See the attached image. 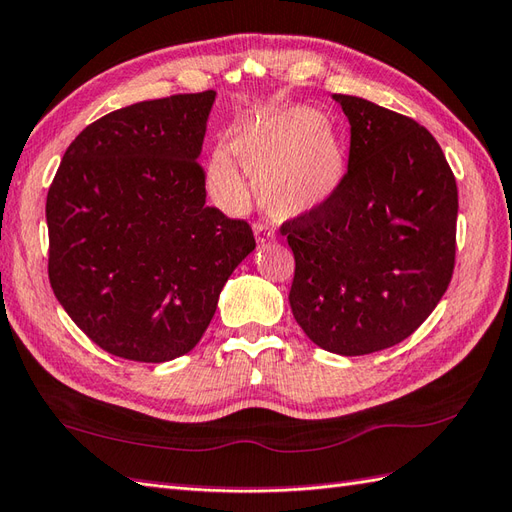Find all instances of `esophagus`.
<instances>
[{"label":"esophagus","mask_w":512,"mask_h":512,"mask_svg":"<svg viewBox=\"0 0 512 512\" xmlns=\"http://www.w3.org/2000/svg\"><path fill=\"white\" fill-rule=\"evenodd\" d=\"M255 237H257V244H266L268 240H275V233H272L268 227H264V224H257Z\"/></svg>","instance_id":"obj_1"}]
</instances>
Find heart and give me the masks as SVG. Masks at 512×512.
I'll return each instance as SVG.
<instances>
[{
	"label": "heart",
	"instance_id": "1",
	"mask_svg": "<svg viewBox=\"0 0 512 512\" xmlns=\"http://www.w3.org/2000/svg\"><path fill=\"white\" fill-rule=\"evenodd\" d=\"M231 152L257 185L272 218L294 220L323 209L347 174V150L325 117L303 106L259 115L231 135ZM207 183L220 205L240 209L248 185L227 150L209 161Z\"/></svg>",
	"mask_w": 512,
	"mask_h": 512
}]
</instances>
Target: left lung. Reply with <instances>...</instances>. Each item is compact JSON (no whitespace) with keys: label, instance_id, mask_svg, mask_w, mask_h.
Wrapping results in <instances>:
<instances>
[{"label":"left lung","instance_id":"obj_1","mask_svg":"<svg viewBox=\"0 0 512 512\" xmlns=\"http://www.w3.org/2000/svg\"><path fill=\"white\" fill-rule=\"evenodd\" d=\"M351 124L349 170L316 213L281 224L290 307L320 349L366 355L421 327L454 275L458 187L427 128L334 93Z\"/></svg>","mask_w":512,"mask_h":512}]
</instances>
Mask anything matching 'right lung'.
I'll use <instances>...</instances> for the list:
<instances>
[{"instance_id":"add662e5","label":"right lung","mask_w":512,"mask_h":512,"mask_svg":"<svg viewBox=\"0 0 512 512\" xmlns=\"http://www.w3.org/2000/svg\"><path fill=\"white\" fill-rule=\"evenodd\" d=\"M216 91L130 104L71 141L45 202L47 272L69 318L111 355L192 351L237 264L248 222L205 205L198 157Z\"/></svg>"}]
</instances>
